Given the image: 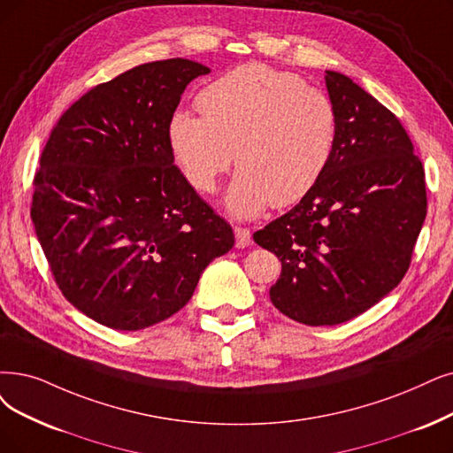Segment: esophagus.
Masks as SVG:
<instances>
[{
  "mask_svg": "<svg viewBox=\"0 0 453 453\" xmlns=\"http://www.w3.org/2000/svg\"><path fill=\"white\" fill-rule=\"evenodd\" d=\"M234 236H236V247L245 249L252 243V236H250V230L245 226H236L234 228Z\"/></svg>",
  "mask_w": 453,
  "mask_h": 453,
  "instance_id": "esophagus-1",
  "label": "esophagus"
}]
</instances>
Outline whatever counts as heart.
Listing matches in <instances>:
<instances>
[{
  "instance_id": "b5f03b06",
  "label": "heart",
  "mask_w": 453,
  "mask_h": 453,
  "mask_svg": "<svg viewBox=\"0 0 453 453\" xmlns=\"http://www.w3.org/2000/svg\"><path fill=\"white\" fill-rule=\"evenodd\" d=\"M201 117L176 111L167 128L178 169L198 193H213L230 169V213L257 217L309 195L327 171L338 137L334 104L294 72L243 65L196 96Z\"/></svg>"
}]
</instances>
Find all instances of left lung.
<instances>
[{"mask_svg":"<svg viewBox=\"0 0 453 453\" xmlns=\"http://www.w3.org/2000/svg\"><path fill=\"white\" fill-rule=\"evenodd\" d=\"M338 117L331 164L301 203L252 234L282 264L269 297L299 323L338 325L402 282L422 230V161L402 122L351 78L327 70Z\"/></svg>","mask_w":453,"mask_h":453,"instance_id":"1","label":"left lung"}]
</instances>
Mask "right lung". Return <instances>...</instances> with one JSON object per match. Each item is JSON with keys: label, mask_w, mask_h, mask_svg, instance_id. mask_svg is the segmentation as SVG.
Here are the masks:
<instances>
[{"label": "right lung", "mask_w": 453, "mask_h": 453, "mask_svg": "<svg viewBox=\"0 0 453 453\" xmlns=\"http://www.w3.org/2000/svg\"><path fill=\"white\" fill-rule=\"evenodd\" d=\"M189 59L139 65L100 83L53 126L31 219L63 296L105 327L139 331L184 309L232 226L174 165L167 128Z\"/></svg>", "instance_id": "add662e5"}]
</instances>
